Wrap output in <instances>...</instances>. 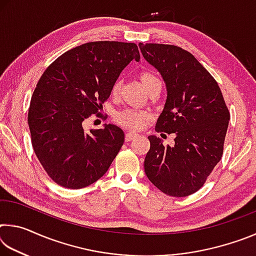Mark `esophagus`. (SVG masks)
<instances>
[{
  "label": "esophagus",
  "mask_w": 256,
  "mask_h": 256,
  "mask_svg": "<svg viewBox=\"0 0 256 256\" xmlns=\"http://www.w3.org/2000/svg\"><path fill=\"white\" fill-rule=\"evenodd\" d=\"M138 136V134H136V133H132V132H128L126 134H125V141H128V142H130V141H132L134 138H136Z\"/></svg>",
  "instance_id": "esophagus-1"
}]
</instances>
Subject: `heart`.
<instances>
[{
  "mask_svg": "<svg viewBox=\"0 0 256 256\" xmlns=\"http://www.w3.org/2000/svg\"><path fill=\"white\" fill-rule=\"evenodd\" d=\"M140 80L146 92H148L150 88H152V86H162V81H160L158 76H156L154 73L151 71H142L140 73ZM120 82L115 81V84L112 86V94H118L120 92ZM146 118H148V115H146V112L133 110V108H128V110L118 112V114L115 115V120L120 125V126L128 130H132V131H136V130L141 128Z\"/></svg>",
  "mask_w": 256,
  "mask_h": 256,
  "instance_id": "b5f03b06",
  "label": "heart"
}]
</instances>
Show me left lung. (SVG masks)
<instances>
[{"mask_svg": "<svg viewBox=\"0 0 256 256\" xmlns=\"http://www.w3.org/2000/svg\"><path fill=\"white\" fill-rule=\"evenodd\" d=\"M138 46L167 86L156 131L175 133L174 146L148 136L146 175L167 196H190L204 185L222 157L230 114L214 78L190 52L174 45Z\"/></svg>", "mask_w": 256, "mask_h": 256, "instance_id": "8db88e82", "label": "left lung"}]
</instances>
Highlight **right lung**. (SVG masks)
<instances>
[{"label":"right lung","mask_w":256,"mask_h":256,"mask_svg":"<svg viewBox=\"0 0 256 256\" xmlns=\"http://www.w3.org/2000/svg\"><path fill=\"white\" fill-rule=\"evenodd\" d=\"M132 60H140L134 42H86L56 58L37 82L28 110L32 144L58 185L72 190L92 185L122 148L125 136L116 125L88 133L82 125L94 114L104 118L99 110Z\"/></svg>","instance_id":"add662e5"}]
</instances>
